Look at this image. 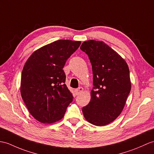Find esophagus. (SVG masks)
<instances>
[{"label": "esophagus", "instance_id": "34e87169", "mask_svg": "<svg viewBox=\"0 0 154 154\" xmlns=\"http://www.w3.org/2000/svg\"><path fill=\"white\" fill-rule=\"evenodd\" d=\"M83 91V87H79L77 89H76L75 90V93H76V95H79Z\"/></svg>", "mask_w": 154, "mask_h": 154}]
</instances>
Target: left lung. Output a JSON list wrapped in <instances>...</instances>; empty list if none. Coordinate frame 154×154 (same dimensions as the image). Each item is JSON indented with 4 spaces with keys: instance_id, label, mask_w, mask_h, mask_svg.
Here are the masks:
<instances>
[{
    "instance_id": "left-lung-1",
    "label": "left lung",
    "mask_w": 154,
    "mask_h": 154,
    "mask_svg": "<svg viewBox=\"0 0 154 154\" xmlns=\"http://www.w3.org/2000/svg\"><path fill=\"white\" fill-rule=\"evenodd\" d=\"M88 56L93 73L91 101L83 116L96 126L112 123L124 108L131 89L129 69L122 57L104 42L90 40L80 47Z\"/></svg>"
}]
</instances>
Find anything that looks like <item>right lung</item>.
Returning <instances> with one entry per match:
<instances>
[{
  "label": "right lung",
  "instance_id": "add662e5",
  "mask_svg": "<svg viewBox=\"0 0 154 154\" xmlns=\"http://www.w3.org/2000/svg\"><path fill=\"white\" fill-rule=\"evenodd\" d=\"M81 41L58 40L32 53L21 73L20 92L31 115L42 123L62 119L73 96L64 84L67 60Z\"/></svg>",
  "mask_w": 154,
  "mask_h": 154
}]
</instances>
